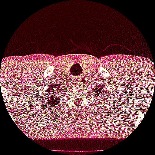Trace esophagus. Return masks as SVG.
<instances>
[{
	"instance_id": "esophagus-1",
	"label": "esophagus",
	"mask_w": 155,
	"mask_h": 155,
	"mask_svg": "<svg viewBox=\"0 0 155 155\" xmlns=\"http://www.w3.org/2000/svg\"><path fill=\"white\" fill-rule=\"evenodd\" d=\"M81 79H82V78L81 77H78V78H74V83H75V84H81Z\"/></svg>"
}]
</instances>
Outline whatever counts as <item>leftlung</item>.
<instances>
[{"label":"left lung","mask_w":155,"mask_h":155,"mask_svg":"<svg viewBox=\"0 0 155 155\" xmlns=\"http://www.w3.org/2000/svg\"><path fill=\"white\" fill-rule=\"evenodd\" d=\"M91 91H92L93 93V95H94V97H96L98 99V98H100L101 95H102V94H106V95H107L108 96L107 99H105V98H102H102H101V99L99 100V102H101V104L103 103L104 105L107 103V102H110L111 100L113 99V94H111V93L108 92V91L105 90V87H104V85H102V84H95V86H94V87H92ZM105 106H106V105H105ZM100 107H102V105H100Z\"/></svg>","instance_id":"1"}]
</instances>
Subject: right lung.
Wrapping results in <instances>:
<instances>
[{
  "label": "right lung",
  "mask_w": 155,
  "mask_h": 155,
  "mask_svg": "<svg viewBox=\"0 0 155 155\" xmlns=\"http://www.w3.org/2000/svg\"><path fill=\"white\" fill-rule=\"evenodd\" d=\"M64 88L61 87L60 84H53L52 83L47 89L45 90L43 92L41 93L39 95H38V102H41L39 101V99H42L43 96L48 95V100L43 105V108H46V109H55L60 104V101L63 98V94H64Z\"/></svg>",
  "instance_id": "right-lung-1"
}]
</instances>
